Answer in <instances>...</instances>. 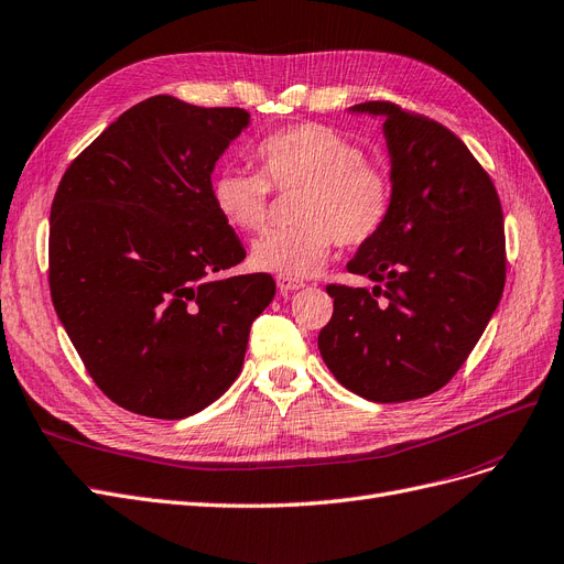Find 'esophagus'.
Segmentation results:
<instances>
[{"instance_id": "obj_1", "label": "esophagus", "mask_w": 564, "mask_h": 564, "mask_svg": "<svg viewBox=\"0 0 564 564\" xmlns=\"http://www.w3.org/2000/svg\"><path fill=\"white\" fill-rule=\"evenodd\" d=\"M276 285H279L281 293H293V290L304 288V281L293 279V276H276Z\"/></svg>"}]
</instances>
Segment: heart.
Segmentation results:
<instances>
[{"mask_svg": "<svg viewBox=\"0 0 564 564\" xmlns=\"http://www.w3.org/2000/svg\"><path fill=\"white\" fill-rule=\"evenodd\" d=\"M252 159L258 173L223 169L210 180V198L223 220L239 231H260L269 215V189H300L297 225L256 241L250 260L279 276H312L335 243L362 246L384 229L393 187L389 173L362 159L354 140L323 123H302L267 135Z\"/></svg>", "mask_w": 564, "mask_h": 564, "instance_id": "b5f03b06", "label": "heart"}]
</instances>
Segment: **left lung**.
Masks as SVG:
<instances>
[{
    "label": "left lung",
    "mask_w": 564,
    "mask_h": 564,
    "mask_svg": "<svg viewBox=\"0 0 564 564\" xmlns=\"http://www.w3.org/2000/svg\"><path fill=\"white\" fill-rule=\"evenodd\" d=\"M351 112L384 117L393 204L347 264L375 288L328 285L335 312L318 349L341 387L403 403L457 375L499 306L503 213L492 180L443 123L384 100Z\"/></svg>",
    "instance_id": "1"
}]
</instances>
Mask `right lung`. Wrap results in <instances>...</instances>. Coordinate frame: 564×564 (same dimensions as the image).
Returning <instances> with one entry per match:
<instances>
[{
	"label": "right lung",
	"mask_w": 564,
	"mask_h": 564,
	"mask_svg": "<svg viewBox=\"0 0 564 564\" xmlns=\"http://www.w3.org/2000/svg\"><path fill=\"white\" fill-rule=\"evenodd\" d=\"M248 123L241 107L148 98L69 163L53 196L51 300L123 410L183 420L208 408L274 300L269 274L223 276L246 250L210 198L215 161Z\"/></svg>",
	"instance_id": "add662e5"
}]
</instances>
